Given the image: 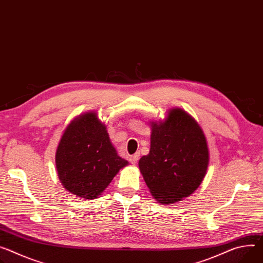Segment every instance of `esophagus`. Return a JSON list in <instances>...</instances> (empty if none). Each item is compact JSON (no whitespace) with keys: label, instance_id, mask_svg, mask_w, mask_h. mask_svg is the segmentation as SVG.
Listing matches in <instances>:
<instances>
[{"label":"esophagus","instance_id":"obj_1","mask_svg":"<svg viewBox=\"0 0 263 263\" xmlns=\"http://www.w3.org/2000/svg\"><path fill=\"white\" fill-rule=\"evenodd\" d=\"M138 159H139V153H135V154H133L132 156H130V162H131L132 164H136L137 161H138Z\"/></svg>","mask_w":263,"mask_h":263}]
</instances>
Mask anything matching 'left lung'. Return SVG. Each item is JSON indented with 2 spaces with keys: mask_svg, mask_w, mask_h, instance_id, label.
Instances as JSON below:
<instances>
[{
  "mask_svg": "<svg viewBox=\"0 0 263 263\" xmlns=\"http://www.w3.org/2000/svg\"><path fill=\"white\" fill-rule=\"evenodd\" d=\"M150 152L138 161L151 195L171 204L193 194L202 182L210 153L205 135L195 119L180 108L163 121L151 122Z\"/></svg>",
  "mask_w": 263,
  "mask_h": 263,
  "instance_id": "left-lung-1",
  "label": "left lung"
}]
</instances>
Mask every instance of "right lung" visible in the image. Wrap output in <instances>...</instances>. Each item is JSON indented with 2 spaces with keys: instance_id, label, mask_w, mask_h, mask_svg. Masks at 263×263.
<instances>
[{
  "instance_id": "obj_1",
  "label": "right lung",
  "mask_w": 263,
  "mask_h": 263,
  "mask_svg": "<svg viewBox=\"0 0 263 263\" xmlns=\"http://www.w3.org/2000/svg\"><path fill=\"white\" fill-rule=\"evenodd\" d=\"M129 161L117 155L98 113L80 114L64 130L55 152L60 181L71 194L98 198Z\"/></svg>"
}]
</instances>
